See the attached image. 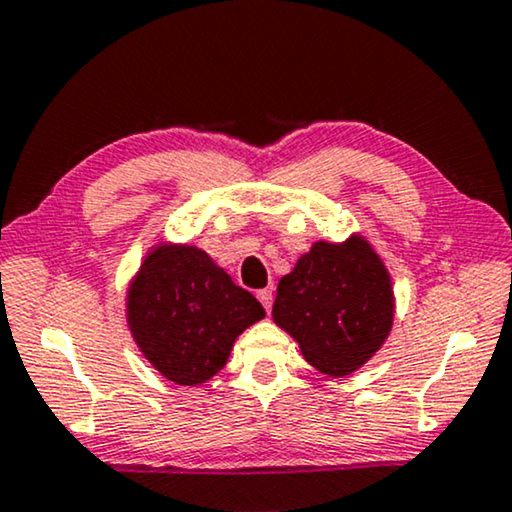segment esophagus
Instances as JSON below:
<instances>
[{
	"label": "esophagus",
	"instance_id": "1",
	"mask_svg": "<svg viewBox=\"0 0 512 512\" xmlns=\"http://www.w3.org/2000/svg\"><path fill=\"white\" fill-rule=\"evenodd\" d=\"M257 299H260L264 309L271 311V304H274V295H271V290H267V288H264V290H257Z\"/></svg>",
	"mask_w": 512,
	"mask_h": 512
}]
</instances>
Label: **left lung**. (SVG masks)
Returning a JSON list of instances; mask_svg holds the SVG:
<instances>
[{
	"label": "left lung",
	"mask_w": 512,
	"mask_h": 512,
	"mask_svg": "<svg viewBox=\"0 0 512 512\" xmlns=\"http://www.w3.org/2000/svg\"><path fill=\"white\" fill-rule=\"evenodd\" d=\"M271 316L306 363L346 377L388 339L395 316L391 274L363 234L342 243L316 241L281 278Z\"/></svg>",
	"instance_id": "obj_1"
}]
</instances>
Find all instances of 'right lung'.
<instances>
[{
	"label": "right lung",
	"instance_id": "right-lung-1",
	"mask_svg": "<svg viewBox=\"0 0 512 512\" xmlns=\"http://www.w3.org/2000/svg\"><path fill=\"white\" fill-rule=\"evenodd\" d=\"M262 318V304L189 243L152 245L126 290L133 342L161 377L180 386L213 379L236 339Z\"/></svg>",
	"mask_w": 512,
	"mask_h": 512
}]
</instances>
